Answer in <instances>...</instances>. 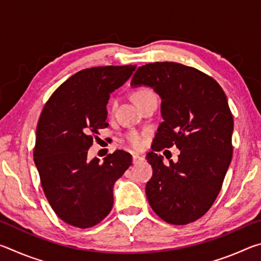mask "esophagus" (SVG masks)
I'll list each match as a JSON object with an SVG mask.
<instances>
[{
    "mask_svg": "<svg viewBox=\"0 0 261 261\" xmlns=\"http://www.w3.org/2000/svg\"><path fill=\"white\" fill-rule=\"evenodd\" d=\"M141 160H144V156L139 155V154H134V155H132V161H134V163H137Z\"/></svg>",
    "mask_w": 261,
    "mask_h": 261,
    "instance_id": "34e87169",
    "label": "esophagus"
}]
</instances>
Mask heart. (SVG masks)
I'll list each match as a JSON object with an SVG mask.
<instances>
[{
	"label": "heart",
	"instance_id": "b5f03b06",
	"mask_svg": "<svg viewBox=\"0 0 261 261\" xmlns=\"http://www.w3.org/2000/svg\"><path fill=\"white\" fill-rule=\"evenodd\" d=\"M151 96H155L154 92L152 90H149V88H147V87H143V88H139V90L135 91L134 100L136 101L137 105H139L141 101L151 98ZM116 106H117V100H113L112 105H110V108H112V110H114L115 108H116ZM126 140L132 147L140 148L144 144V135L138 131H131L127 134Z\"/></svg>",
	"mask_w": 261,
	"mask_h": 261
}]
</instances>
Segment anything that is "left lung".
I'll use <instances>...</instances> for the list:
<instances>
[{
	"label": "left lung",
	"instance_id": "1",
	"mask_svg": "<svg viewBox=\"0 0 261 261\" xmlns=\"http://www.w3.org/2000/svg\"><path fill=\"white\" fill-rule=\"evenodd\" d=\"M149 86L161 98L163 122L147 161L153 176L146 196L171 224L200 219L213 205L232 158V114L218 82L192 67L155 62L139 67L131 86ZM176 145L179 161L166 166L156 151Z\"/></svg>",
	"mask_w": 261,
	"mask_h": 261
}]
</instances>
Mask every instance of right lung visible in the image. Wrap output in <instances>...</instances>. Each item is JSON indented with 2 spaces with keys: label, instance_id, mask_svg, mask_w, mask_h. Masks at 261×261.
<instances>
[{
  "label": "right lung",
  "instance_id": "add662e5",
  "mask_svg": "<svg viewBox=\"0 0 261 261\" xmlns=\"http://www.w3.org/2000/svg\"><path fill=\"white\" fill-rule=\"evenodd\" d=\"M136 65L84 69L51 94L37 125L34 163L47 200L56 215L77 228L101 222L113 208V188L131 166L132 156L121 149L87 160L94 135L108 126L112 92L121 87Z\"/></svg>",
  "mask_w": 261,
  "mask_h": 261
}]
</instances>
